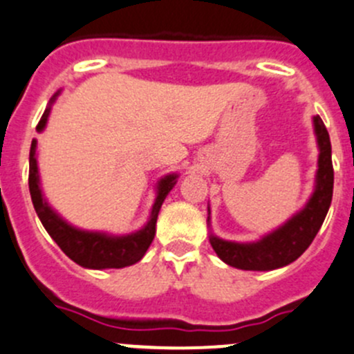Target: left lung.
I'll use <instances>...</instances> for the list:
<instances>
[{
  "mask_svg": "<svg viewBox=\"0 0 354 354\" xmlns=\"http://www.w3.org/2000/svg\"><path fill=\"white\" fill-rule=\"evenodd\" d=\"M313 127H315L320 154L315 190L312 197L288 223L255 243H234L210 234L209 241L214 252L227 266L241 270H274L295 262L312 245L327 216L332 202V188H334L329 131L320 116L313 118Z\"/></svg>",
  "mask_w": 354,
  "mask_h": 354,
  "instance_id": "obj_1",
  "label": "left lung"
}]
</instances>
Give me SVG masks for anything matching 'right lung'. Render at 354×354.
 <instances>
[{
  "label": "right lung",
  "instance_id": "obj_1",
  "mask_svg": "<svg viewBox=\"0 0 354 354\" xmlns=\"http://www.w3.org/2000/svg\"><path fill=\"white\" fill-rule=\"evenodd\" d=\"M59 94V92H58ZM51 99L49 106L42 114L37 124V131L44 130L48 123V116L51 113V104L55 102L56 95ZM35 147L37 140H32L30 156H28V190H30L32 203L41 219L42 226L49 233V236L58 243L59 248L70 257L75 263L85 267V269H121V267L133 266L145 255L156 236V223L159 216L160 205L167 197L173 187L176 185L178 174H167L157 185V197L152 205L151 217L147 224L137 233L127 234V236H111L97 231H84L68 224L65 219L58 216L51 209L46 198L42 197L41 183H39L37 159H35Z\"/></svg>",
  "mask_w": 354,
  "mask_h": 354
}]
</instances>
